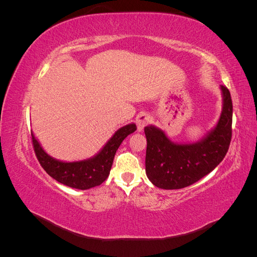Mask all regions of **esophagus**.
Returning a JSON list of instances; mask_svg holds the SVG:
<instances>
[{
	"label": "esophagus",
	"mask_w": 257,
	"mask_h": 257,
	"mask_svg": "<svg viewBox=\"0 0 257 257\" xmlns=\"http://www.w3.org/2000/svg\"><path fill=\"white\" fill-rule=\"evenodd\" d=\"M150 122V116L148 115L147 113H141L137 115L136 118V123H137V127H138V131H143V128L147 125L148 123Z\"/></svg>",
	"instance_id": "1"
}]
</instances>
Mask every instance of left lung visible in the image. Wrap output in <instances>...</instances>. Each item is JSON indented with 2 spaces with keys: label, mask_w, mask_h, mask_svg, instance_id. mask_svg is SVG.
I'll list each match as a JSON object with an SVG mask.
<instances>
[{
  "label": "left lung",
  "mask_w": 257,
  "mask_h": 257,
  "mask_svg": "<svg viewBox=\"0 0 257 257\" xmlns=\"http://www.w3.org/2000/svg\"><path fill=\"white\" fill-rule=\"evenodd\" d=\"M223 110L215 128L196 144L177 145L164 132L146 126V174L158 188L177 190L197 182L220 164L231 141L232 103L229 90L221 85Z\"/></svg>",
  "instance_id": "obj_1"
}]
</instances>
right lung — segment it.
Masks as SVG:
<instances>
[{"label":"right lung","mask_w":257,"mask_h":257,"mask_svg":"<svg viewBox=\"0 0 257 257\" xmlns=\"http://www.w3.org/2000/svg\"><path fill=\"white\" fill-rule=\"evenodd\" d=\"M137 130L135 124H128L115 132L96 157L90 160L65 163L52 159L46 153L31 133L36 158L50 177L69 188L88 190L102 184L109 176L114 154L124 138Z\"/></svg>","instance_id":"add662e5"}]
</instances>
